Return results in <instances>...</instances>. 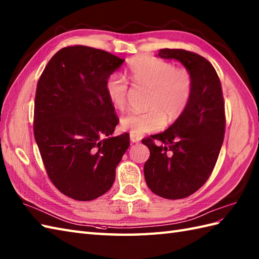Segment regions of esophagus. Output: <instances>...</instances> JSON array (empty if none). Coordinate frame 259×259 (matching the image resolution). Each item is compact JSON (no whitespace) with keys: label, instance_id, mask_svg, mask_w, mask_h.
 <instances>
[{"label":"esophagus","instance_id":"1","mask_svg":"<svg viewBox=\"0 0 259 259\" xmlns=\"http://www.w3.org/2000/svg\"><path fill=\"white\" fill-rule=\"evenodd\" d=\"M130 140L132 143H138L140 141V138L137 137V136H134V135H130Z\"/></svg>","mask_w":259,"mask_h":259}]
</instances>
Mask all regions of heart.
<instances>
[{
	"label": "heart",
	"mask_w": 259,
	"mask_h": 259,
	"mask_svg": "<svg viewBox=\"0 0 259 259\" xmlns=\"http://www.w3.org/2000/svg\"><path fill=\"white\" fill-rule=\"evenodd\" d=\"M127 77L134 86L149 88L143 112H131L120 120V128L130 135L142 136L160 130L166 123L181 118L194 94V78L186 68L158 57L140 55L130 59ZM106 94L110 104L121 109L127 102L129 83L123 77L113 74L106 81Z\"/></svg>",
	"instance_id": "1"
}]
</instances>
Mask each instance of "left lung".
<instances>
[{
    "mask_svg": "<svg viewBox=\"0 0 259 259\" xmlns=\"http://www.w3.org/2000/svg\"><path fill=\"white\" fill-rule=\"evenodd\" d=\"M159 56L178 59L194 78L193 98L184 115L162 134L142 139L150 150L143 167L149 189L179 200L195 193L214 170L224 141L225 102L219 75L206 58L177 48L160 50Z\"/></svg>",
    "mask_w": 259,
    "mask_h": 259,
    "instance_id": "1",
    "label": "left lung"
}]
</instances>
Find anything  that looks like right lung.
Returning a JSON list of instances; mask_svg holds the SVG:
<instances>
[{"mask_svg": "<svg viewBox=\"0 0 259 259\" xmlns=\"http://www.w3.org/2000/svg\"><path fill=\"white\" fill-rule=\"evenodd\" d=\"M122 63L106 51L67 46L51 58L38 79L35 141L52 183L76 201H92L110 190L130 144L128 134L109 137L119 118L105 89Z\"/></svg>", "mask_w": 259, "mask_h": 259, "instance_id": "obj_1", "label": "right lung"}]
</instances>
